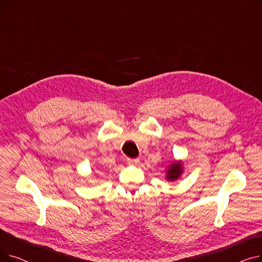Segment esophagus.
I'll use <instances>...</instances> for the list:
<instances>
[{"mask_svg": "<svg viewBox=\"0 0 262 262\" xmlns=\"http://www.w3.org/2000/svg\"><path fill=\"white\" fill-rule=\"evenodd\" d=\"M127 163L128 164H132V166H134V164H137V163H139V161H140V159L139 158H135V159H132V158H127Z\"/></svg>", "mask_w": 262, "mask_h": 262, "instance_id": "obj_1", "label": "esophagus"}]
</instances>
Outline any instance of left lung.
Masks as SVG:
<instances>
[{
  "instance_id": "1",
  "label": "left lung",
  "mask_w": 262,
  "mask_h": 262,
  "mask_svg": "<svg viewBox=\"0 0 262 262\" xmlns=\"http://www.w3.org/2000/svg\"><path fill=\"white\" fill-rule=\"evenodd\" d=\"M184 172V164L181 160H175L171 164H169L167 168L166 180L169 182H174L180 180L182 174Z\"/></svg>"
}]
</instances>
